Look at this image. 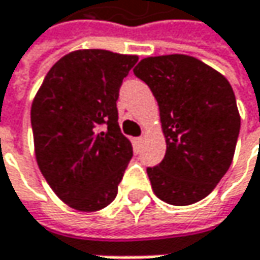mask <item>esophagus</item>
Wrapping results in <instances>:
<instances>
[{
	"label": "esophagus",
	"mask_w": 260,
	"mask_h": 260,
	"mask_svg": "<svg viewBox=\"0 0 260 260\" xmlns=\"http://www.w3.org/2000/svg\"><path fill=\"white\" fill-rule=\"evenodd\" d=\"M141 141H143V137H138L137 138V143H141Z\"/></svg>",
	"instance_id": "esophagus-1"
}]
</instances>
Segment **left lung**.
<instances>
[{
  "mask_svg": "<svg viewBox=\"0 0 260 260\" xmlns=\"http://www.w3.org/2000/svg\"><path fill=\"white\" fill-rule=\"evenodd\" d=\"M134 75L152 90L167 150L147 167L153 192L175 206L205 199L229 170L241 128L232 85L203 61L182 55L143 58Z\"/></svg>",
  "mask_w": 260,
  "mask_h": 260,
  "instance_id": "1",
  "label": "left lung"
}]
</instances>
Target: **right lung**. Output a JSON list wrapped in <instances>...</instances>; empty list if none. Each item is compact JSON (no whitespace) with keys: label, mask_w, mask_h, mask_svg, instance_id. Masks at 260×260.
<instances>
[{"label":"right lung","mask_w":260,"mask_h":260,"mask_svg":"<svg viewBox=\"0 0 260 260\" xmlns=\"http://www.w3.org/2000/svg\"><path fill=\"white\" fill-rule=\"evenodd\" d=\"M137 55L82 49L60 58L31 105L36 159L54 192L84 212L108 206L132 158L117 99Z\"/></svg>","instance_id":"obj_1"}]
</instances>
